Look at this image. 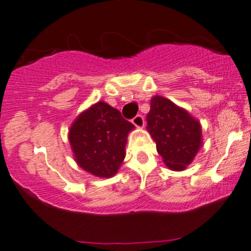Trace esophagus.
I'll list each match as a JSON object with an SVG mask.
<instances>
[{"instance_id": "34e87169", "label": "esophagus", "mask_w": 251, "mask_h": 251, "mask_svg": "<svg viewBox=\"0 0 251 251\" xmlns=\"http://www.w3.org/2000/svg\"><path fill=\"white\" fill-rule=\"evenodd\" d=\"M132 124L134 126H136V127H143L144 126V124H146V121H144V118H143V115H141V114H138V115H136V117H134L133 119H132Z\"/></svg>"}]
</instances>
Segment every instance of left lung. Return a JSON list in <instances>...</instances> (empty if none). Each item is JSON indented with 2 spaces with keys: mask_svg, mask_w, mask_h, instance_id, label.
Returning <instances> with one entry per match:
<instances>
[{
  "mask_svg": "<svg viewBox=\"0 0 251 251\" xmlns=\"http://www.w3.org/2000/svg\"><path fill=\"white\" fill-rule=\"evenodd\" d=\"M147 121V130L163 162L172 171L185 170L202 146L200 121L161 96H154L150 101Z\"/></svg>",
  "mask_w": 251,
  "mask_h": 251,
  "instance_id": "left-lung-1",
  "label": "left lung"
}]
</instances>
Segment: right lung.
<instances>
[{
	"instance_id": "right-lung-1",
	"label": "right lung",
	"mask_w": 251,
	"mask_h": 251,
	"mask_svg": "<svg viewBox=\"0 0 251 251\" xmlns=\"http://www.w3.org/2000/svg\"><path fill=\"white\" fill-rule=\"evenodd\" d=\"M134 126L103 101L78 115L68 132L75 162L86 172L110 178L125 159L127 134Z\"/></svg>"
}]
</instances>
